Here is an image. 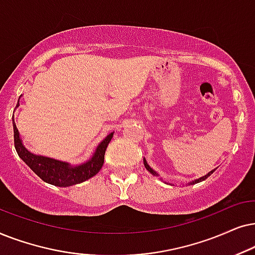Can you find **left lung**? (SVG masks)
Masks as SVG:
<instances>
[{
  "mask_svg": "<svg viewBox=\"0 0 255 255\" xmlns=\"http://www.w3.org/2000/svg\"><path fill=\"white\" fill-rule=\"evenodd\" d=\"M143 164H144V167H145V169H147V170H148L149 172H150V174H151V175H154V176H158V177H159V175L157 174V172H156V171L154 170V169H152V168L150 167V165H149V164H148V162H147V161H145V158H144V157H143ZM213 171H216V169H213V170H211V171H210V172H208V174H206L205 176H203V177H201V178H197V179H193V181H191V182H189V183H188V185H192V184H196V183H199V182H202V181H205V179H206V178H208L210 175H211V174H213ZM159 179H161V181H163V178H161V177H159ZM165 183H168V182H165Z\"/></svg>",
  "mask_w": 255,
  "mask_h": 255,
  "instance_id": "obj_1",
  "label": "left lung"
}]
</instances>
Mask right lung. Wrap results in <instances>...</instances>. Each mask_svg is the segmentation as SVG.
Returning a JSON list of instances; mask_svg holds the SVG:
<instances>
[{"label": "right lung", "instance_id": "right-lung-1", "mask_svg": "<svg viewBox=\"0 0 255 255\" xmlns=\"http://www.w3.org/2000/svg\"><path fill=\"white\" fill-rule=\"evenodd\" d=\"M19 98L16 108L19 106ZM12 127L15 149L19 157L23 159V162H25L26 165L38 177L42 178L44 182L56 186H60V188L79 184V183H83L91 177H93V176H96L100 171V169L103 168L105 151H106L107 145L111 142L114 134V131L108 134L98 144L93 155L86 162L81 163V164H71L69 162L59 161V159L47 157V156L37 155L28 150L24 147V144H23V141L21 136H19V131L17 129L13 118Z\"/></svg>", "mask_w": 255, "mask_h": 255}]
</instances>
